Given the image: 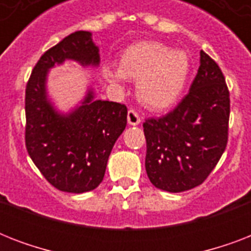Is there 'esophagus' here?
I'll return each instance as SVG.
<instances>
[{"mask_svg":"<svg viewBox=\"0 0 251 251\" xmlns=\"http://www.w3.org/2000/svg\"><path fill=\"white\" fill-rule=\"evenodd\" d=\"M127 122H129V125L133 126H137L141 124V117L134 109H129V112H127Z\"/></svg>","mask_w":251,"mask_h":251,"instance_id":"esophagus-1","label":"esophagus"}]
</instances>
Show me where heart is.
Listing matches in <instances>:
<instances>
[{"label": "heart", "mask_w": 251, "mask_h": 251, "mask_svg": "<svg viewBox=\"0 0 251 251\" xmlns=\"http://www.w3.org/2000/svg\"><path fill=\"white\" fill-rule=\"evenodd\" d=\"M190 69L186 52L157 41H141L122 52L120 68L112 64L104 65L102 75L116 86L126 78L138 80L139 100L151 109H164L178 99Z\"/></svg>", "instance_id": "1"}]
</instances>
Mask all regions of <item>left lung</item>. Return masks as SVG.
Wrapping results in <instances>:
<instances>
[{"instance_id": "obj_1", "label": "left lung", "mask_w": 251, "mask_h": 251, "mask_svg": "<svg viewBox=\"0 0 251 251\" xmlns=\"http://www.w3.org/2000/svg\"><path fill=\"white\" fill-rule=\"evenodd\" d=\"M229 102L222 70L201 50L189 94L171 113L143 124L146 172L153 186L181 193L208 177L226 147Z\"/></svg>"}]
</instances>
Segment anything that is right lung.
<instances>
[{
	"label": "right lung",
	"instance_id": "obj_1",
	"mask_svg": "<svg viewBox=\"0 0 251 251\" xmlns=\"http://www.w3.org/2000/svg\"><path fill=\"white\" fill-rule=\"evenodd\" d=\"M72 60L99 66V48L92 33H70L37 61L25 87V147L33 164L50 185L66 193H86L104 178L114 143L125 130L127 108L96 100L92 88L69 113L53 106L47 94L48 73Z\"/></svg>",
	"mask_w": 251,
	"mask_h": 251
}]
</instances>
